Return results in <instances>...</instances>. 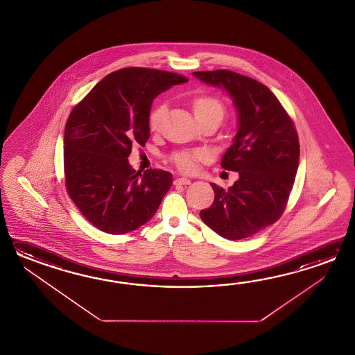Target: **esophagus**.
I'll return each instance as SVG.
<instances>
[{
  "label": "esophagus",
  "instance_id": "esophagus-1",
  "mask_svg": "<svg viewBox=\"0 0 355 355\" xmlns=\"http://www.w3.org/2000/svg\"><path fill=\"white\" fill-rule=\"evenodd\" d=\"M174 184L175 185H189L190 180L187 178H178V179H175Z\"/></svg>",
  "mask_w": 355,
  "mask_h": 355
}]
</instances>
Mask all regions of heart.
I'll return each instance as SVG.
<instances>
[{"label":"heart","mask_w":355,"mask_h":355,"mask_svg":"<svg viewBox=\"0 0 355 355\" xmlns=\"http://www.w3.org/2000/svg\"><path fill=\"white\" fill-rule=\"evenodd\" d=\"M193 110L196 115V121H204V119H223L225 116V106L219 101L218 98L211 96H200L193 101ZM166 114V105L159 104L156 106L151 114H150V128L151 130H159L162 125V121ZM203 152H194V153H179L174 157L176 166L180 168L182 173H193L196 170V161L204 159Z\"/></svg>","instance_id":"b5f03b06"}]
</instances>
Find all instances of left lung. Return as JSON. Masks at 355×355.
I'll return each instance as SVG.
<instances>
[{
  "instance_id": "left-lung-1",
  "label": "left lung",
  "mask_w": 355,
  "mask_h": 355,
  "mask_svg": "<svg viewBox=\"0 0 355 355\" xmlns=\"http://www.w3.org/2000/svg\"><path fill=\"white\" fill-rule=\"evenodd\" d=\"M226 91L237 113V132L220 166L239 173L228 189L211 182L214 200L200 218L227 240H242L279 219L295 184L300 142L295 124L263 83L228 69L193 72Z\"/></svg>"
}]
</instances>
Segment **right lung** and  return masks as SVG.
Returning <instances> with one entry per match:
<instances>
[{
  "label": "right lung",
  "mask_w": 355,
  "mask_h": 355,
  "mask_svg": "<svg viewBox=\"0 0 355 355\" xmlns=\"http://www.w3.org/2000/svg\"><path fill=\"white\" fill-rule=\"evenodd\" d=\"M184 76L152 68H123L106 76L68 116L64 175L68 194L91 225L123 234L155 216L173 185L164 170L136 171L133 144L150 138L153 100Z\"/></svg>",
  "instance_id": "right-lung-1"
}]
</instances>
